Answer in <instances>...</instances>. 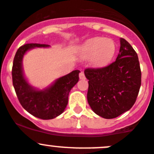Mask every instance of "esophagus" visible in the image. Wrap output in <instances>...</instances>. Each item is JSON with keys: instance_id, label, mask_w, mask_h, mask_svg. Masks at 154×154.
<instances>
[{"instance_id": "esophagus-1", "label": "esophagus", "mask_w": 154, "mask_h": 154, "mask_svg": "<svg viewBox=\"0 0 154 154\" xmlns=\"http://www.w3.org/2000/svg\"><path fill=\"white\" fill-rule=\"evenodd\" d=\"M79 77H80V80H85L86 79L85 74H84V73L83 72V71H81V72L80 73V74H79Z\"/></svg>"}]
</instances>
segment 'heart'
Wrapping results in <instances>:
<instances>
[{
	"label": "heart",
	"instance_id": "1",
	"mask_svg": "<svg viewBox=\"0 0 154 154\" xmlns=\"http://www.w3.org/2000/svg\"><path fill=\"white\" fill-rule=\"evenodd\" d=\"M116 51V43L112 39L96 37L90 38L84 44L82 55L87 59L90 58L92 65L103 67L112 61Z\"/></svg>",
	"mask_w": 154,
	"mask_h": 154
}]
</instances>
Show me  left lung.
I'll return each mask as SVG.
<instances>
[{"label":"left lung","mask_w":154,"mask_h":154,"mask_svg":"<svg viewBox=\"0 0 154 154\" xmlns=\"http://www.w3.org/2000/svg\"><path fill=\"white\" fill-rule=\"evenodd\" d=\"M117 58L109 65L84 70L89 80L87 101L92 110L104 119L118 117L134 106L141 85L138 57L125 38H121Z\"/></svg>","instance_id":"left-lung-1"}]
</instances>
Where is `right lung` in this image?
Returning a JSON list of instances; mask_svg holds the SVG:
<instances>
[{"label":"right lung","instance_id":"right-lung-1","mask_svg":"<svg viewBox=\"0 0 154 154\" xmlns=\"http://www.w3.org/2000/svg\"><path fill=\"white\" fill-rule=\"evenodd\" d=\"M48 46L37 43L22 45L16 53L12 67L13 85L20 103L29 113L45 120L54 119L64 112L68 103L69 93L78 82L80 73V70H74L57 79L54 84L44 90H36L29 85L23 74V57L31 48Z\"/></svg>","mask_w":154,"mask_h":154}]
</instances>
